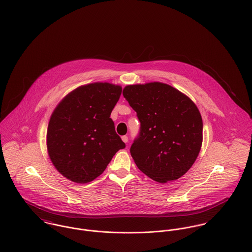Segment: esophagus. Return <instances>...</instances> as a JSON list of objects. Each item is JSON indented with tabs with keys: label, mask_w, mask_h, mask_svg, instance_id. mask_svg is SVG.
I'll use <instances>...</instances> for the list:
<instances>
[{
	"label": "esophagus",
	"mask_w": 252,
	"mask_h": 252,
	"mask_svg": "<svg viewBox=\"0 0 252 252\" xmlns=\"http://www.w3.org/2000/svg\"><path fill=\"white\" fill-rule=\"evenodd\" d=\"M122 141L126 144V143H128V137L127 136H122Z\"/></svg>",
	"instance_id": "1"
}]
</instances>
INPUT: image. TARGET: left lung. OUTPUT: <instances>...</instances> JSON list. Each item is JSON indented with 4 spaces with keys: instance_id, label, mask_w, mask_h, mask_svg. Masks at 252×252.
<instances>
[{
    "instance_id": "1",
    "label": "left lung",
    "mask_w": 252,
    "mask_h": 252,
    "mask_svg": "<svg viewBox=\"0 0 252 252\" xmlns=\"http://www.w3.org/2000/svg\"><path fill=\"white\" fill-rule=\"evenodd\" d=\"M123 96L141 122L130 152L137 167L160 183L182 177L196 161L203 120L196 105L161 82L128 85Z\"/></svg>"
}]
</instances>
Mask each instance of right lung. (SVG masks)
<instances>
[{"label":"right lung","instance_id":"add662e5","mask_svg":"<svg viewBox=\"0 0 252 252\" xmlns=\"http://www.w3.org/2000/svg\"><path fill=\"white\" fill-rule=\"evenodd\" d=\"M122 88L108 82L80 86L51 114L46 144L57 171L76 183L98 178L126 145L116 134L110 113Z\"/></svg>","mask_w":252,"mask_h":252}]
</instances>
